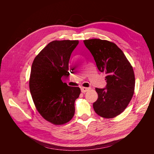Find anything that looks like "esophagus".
<instances>
[{
    "label": "esophagus",
    "mask_w": 154,
    "mask_h": 154,
    "mask_svg": "<svg viewBox=\"0 0 154 154\" xmlns=\"http://www.w3.org/2000/svg\"><path fill=\"white\" fill-rule=\"evenodd\" d=\"M88 89H89V88H88V87H83L81 88V91H82V93H85V92H87Z\"/></svg>",
    "instance_id": "obj_1"
}]
</instances>
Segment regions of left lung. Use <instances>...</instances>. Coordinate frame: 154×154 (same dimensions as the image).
Listing matches in <instances>:
<instances>
[{
  "mask_svg": "<svg viewBox=\"0 0 154 154\" xmlns=\"http://www.w3.org/2000/svg\"><path fill=\"white\" fill-rule=\"evenodd\" d=\"M84 42L94 57L99 70L107 75L106 87L95 88L98 99L93 103L94 109L102 117L114 118L126 109L133 97V68L116 44L98 38L85 40Z\"/></svg>",
  "mask_w": 154,
  "mask_h": 154,
  "instance_id": "8db88e82",
  "label": "left lung"
}]
</instances>
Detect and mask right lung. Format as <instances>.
Here are the masks:
<instances>
[{
	"mask_svg": "<svg viewBox=\"0 0 154 154\" xmlns=\"http://www.w3.org/2000/svg\"><path fill=\"white\" fill-rule=\"evenodd\" d=\"M78 40H54L36 56L32 65L29 88L35 106L42 117L55 125L66 124L75 113L78 87L62 82L69 75V62Z\"/></svg>",
	"mask_w": 154,
	"mask_h": 154,
	"instance_id": "right-lung-1",
	"label": "right lung"
}]
</instances>
